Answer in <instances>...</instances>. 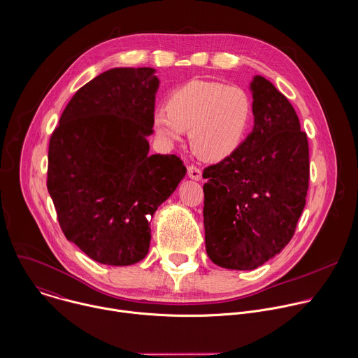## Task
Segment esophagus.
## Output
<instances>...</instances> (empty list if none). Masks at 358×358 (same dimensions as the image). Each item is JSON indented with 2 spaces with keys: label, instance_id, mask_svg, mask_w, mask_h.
<instances>
[{
  "label": "esophagus",
  "instance_id": "34e87169",
  "mask_svg": "<svg viewBox=\"0 0 358 358\" xmlns=\"http://www.w3.org/2000/svg\"><path fill=\"white\" fill-rule=\"evenodd\" d=\"M187 174H188V177H189L191 180H195V181H199L201 177H202L201 170H199L198 167H195V166H188Z\"/></svg>",
  "mask_w": 358,
  "mask_h": 358
}]
</instances>
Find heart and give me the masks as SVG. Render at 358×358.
<instances>
[{"label": "heart", "mask_w": 358, "mask_h": 358, "mask_svg": "<svg viewBox=\"0 0 358 358\" xmlns=\"http://www.w3.org/2000/svg\"><path fill=\"white\" fill-rule=\"evenodd\" d=\"M252 102L245 90L217 81L192 80L167 98V108L153 113L156 136L166 145L180 143L189 131L194 150L217 162L229 157L246 136Z\"/></svg>", "instance_id": "b5f03b06"}]
</instances>
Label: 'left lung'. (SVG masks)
Returning a JSON list of instances; mask_svg holds the SVG:
<instances>
[{
  "label": "left lung",
  "mask_w": 358,
  "mask_h": 358,
  "mask_svg": "<svg viewBox=\"0 0 358 358\" xmlns=\"http://www.w3.org/2000/svg\"><path fill=\"white\" fill-rule=\"evenodd\" d=\"M250 91L252 134L202 174L206 253L229 270H255L289 243L309 185L308 139L294 106L262 76Z\"/></svg>",
  "instance_id": "1"
}]
</instances>
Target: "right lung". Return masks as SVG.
Returning <instances> with one entry per match:
<instances>
[{"label": "right lung", "mask_w": 358, "mask_h": 358, "mask_svg": "<svg viewBox=\"0 0 358 358\" xmlns=\"http://www.w3.org/2000/svg\"><path fill=\"white\" fill-rule=\"evenodd\" d=\"M155 73L116 67L96 76L70 99L50 138L48 189L60 227L101 264L146 257L150 219L187 173L174 155H149Z\"/></svg>", "instance_id": "right-lung-1"}]
</instances>
